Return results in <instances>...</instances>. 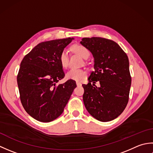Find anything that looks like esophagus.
<instances>
[{"label": "esophagus", "instance_id": "1", "mask_svg": "<svg viewBox=\"0 0 153 153\" xmlns=\"http://www.w3.org/2000/svg\"><path fill=\"white\" fill-rule=\"evenodd\" d=\"M76 84H77V86H82V83L79 82H76Z\"/></svg>", "mask_w": 153, "mask_h": 153}]
</instances>
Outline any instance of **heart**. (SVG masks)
Masks as SVG:
<instances>
[{"label": "heart", "mask_w": 153, "mask_h": 153, "mask_svg": "<svg viewBox=\"0 0 153 153\" xmlns=\"http://www.w3.org/2000/svg\"><path fill=\"white\" fill-rule=\"evenodd\" d=\"M71 50L74 53L80 55L84 59H87L90 56V51L87 48L82 45L76 44L71 47ZM59 60L61 66L63 68H67L69 64V57L66 51H62L60 54ZM86 76L85 71L80 69H71L66 74L68 79H72L75 81H81Z\"/></svg>", "instance_id": "obj_1"}]
</instances>
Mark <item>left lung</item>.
I'll use <instances>...</instances> for the list:
<instances>
[{"label": "left lung", "instance_id": "8db88e82", "mask_svg": "<svg viewBox=\"0 0 153 153\" xmlns=\"http://www.w3.org/2000/svg\"><path fill=\"white\" fill-rule=\"evenodd\" d=\"M80 43L92 53L95 62L89 83L82 85L84 105L97 120L111 121L123 112L129 100L131 77L128 57L118 44L105 38L85 37ZM97 81L99 88L95 85Z\"/></svg>", "mask_w": 153, "mask_h": 153}]
</instances>
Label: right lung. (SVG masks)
Returning <instances> with one entry per match:
<instances>
[{"label": "right lung", "mask_w": 153, "mask_h": 153, "mask_svg": "<svg viewBox=\"0 0 153 153\" xmlns=\"http://www.w3.org/2000/svg\"><path fill=\"white\" fill-rule=\"evenodd\" d=\"M74 38L42 42L25 55L17 76L20 100L35 120L49 122L60 116L76 87L74 80L57 84L65 74L59 56Z\"/></svg>", "instance_id": "1"}]
</instances>
